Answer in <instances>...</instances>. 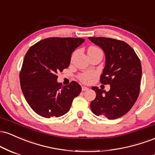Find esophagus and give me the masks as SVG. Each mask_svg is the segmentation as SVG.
<instances>
[{
    "mask_svg": "<svg viewBox=\"0 0 155 155\" xmlns=\"http://www.w3.org/2000/svg\"><path fill=\"white\" fill-rule=\"evenodd\" d=\"M88 87H84V86H83L82 87H81V90H82V91H86V90H88Z\"/></svg>",
    "mask_w": 155,
    "mask_h": 155,
    "instance_id": "esophagus-1",
    "label": "esophagus"
}]
</instances>
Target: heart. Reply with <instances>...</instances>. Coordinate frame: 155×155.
Segmentation results:
<instances>
[{
  "instance_id": "heart-1",
  "label": "heart",
  "mask_w": 155,
  "mask_h": 155,
  "mask_svg": "<svg viewBox=\"0 0 155 155\" xmlns=\"http://www.w3.org/2000/svg\"><path fill=\"white\" fill-rule=\"evenodd\" d=\"M101 51V49H99L98 48L95 47H91L89 48L88 49V52H94V51ZM93 73L90 72V71H87V72H84L82 73V74H80L78 78L81 82L83 83H89L90 81V79H92V77L93 76Z\"/></svg>"
}]
</instances>
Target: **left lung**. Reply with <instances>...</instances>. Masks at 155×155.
<instances>
[{
  "instance_id": "left-lung-1",
  "label": "left lung",
  "mask_w": 155,
  "mask_h": 155,
  "mask_svg": "<svg viewBox=\"0 0 155 155\" xmlns=\"http://www.w3.org/2000/svg\"><path fill=\"white\" fill-rule=\"evenodd\" d=\"M89 39L104 51L106 65L100 81L111 87L106 92L92 87L96 97L90 108L97 116L115 120L127 113L139 95L141 63L133 48L124 41L105 37Z\"/></svg>"
}]
</instances>
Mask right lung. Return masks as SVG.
I'll use <instances>...</instances> for the list:
<instances>
[{
    "label": "right lung",
    "instance_id": "right-lung-1",
    "mask_svg": "<svg viewBox=\"0 0 155 155\" xmlns=\"http://www.w3.org/2000/svg\"><path fill=\"white\" fill-rule=\"evenodd\" d=\"M84 41L79 38H47L27 51L19 73L20 86L28 104L40 116H63L81 92L76 81L62 86L57 74L69 66L72 52Z\"/></svg>",
    "mask_w": 155,
    "mask_h": 155
}]
</instances>
